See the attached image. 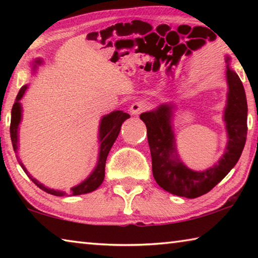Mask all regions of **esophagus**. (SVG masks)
<instances>
[{
  "mask_svg": "<svg viewBox=\"0 0 258 258\" xmlns=\"http://www.w3.org/2000/svg\"><path fill=\"white\" fill-rule=\"evenodd\" d=\"M148 108H149V103L147 101H137L132 103V106L130 108V111L132 115H139V113H141L142 111L147 110Z\"/></svg>",
  "mask_w": 258,
  "mask_h": 258,
  "instance_id": "34e87169",
  "label": "esophagus"
}]
</instances>
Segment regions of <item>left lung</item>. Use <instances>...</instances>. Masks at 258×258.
<instances>
[{
	"instance_id": "left-lung-1",
	"label": "left lung",
	"mask_w": 258,
	"mask_h": 258,
	"mask_svg": "<svg viewBox=\"0 0 258 258\" xmlns=\"http://www.w3.org/2000/svg\"><path fill=\"white\" fill-rule=\"evenodd\" d=\"M229 61L230 58L226 56L229 92L224 120L229 140L224 155L213 167L196 172L178 159L171 121L172 104H160L156 110L140 115L147 126L152 174L158 185L172 195L194 199L207 194L228 175L241 156L247 137V99L242 83L237 73L230 68Z\"/></svg>"
}]
</instances>
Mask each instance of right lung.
<instances>
[{"mask_svg":"<svg viewBox=\"0 0 258 258\" xmlns=\"http://www.w3.org/2000/svg\"><path fill=\"white\" fill-rule=\"evenodd\" d=\"M35 62H36V64H40L42 61L40 59H37ZM26 90H27V85H24L23 87H21L18 95H17L16 102L14 103V107H12V110H11L10 135H11L12 147H14V150L16 154L18 152V127H19V124L21 120V104L19 102V100L24 97ZM127 118H130L128 113H126L121 110L112 111L109 113V115H106L102 117L101 123H100V128H99L100 150H99L98 164H97V166H95L94 171L90 174V176L87 177L85 181H83L81 184L74 186L71 190H69V194H68L69 196H78V195L89 194V192L97 190L98 187L101 185V183L103 182V178H104V167H106V160H107L108 154L111 149L113 142L116 141L117 137H118L121 124H123ZM19 164L21 167H23L24 172L29 176L30 180H32L35 184H36L43 191H45L50 195L56 196V197L67 196L66 192L53 190V189H50V187L44 186L41 182H38L36 178H34L32 175H30L21 161H19Z\"/></svg>","mask_w":258,"mask_h":258,"instance_id":"1","label":"right lung"}]
</instances>
